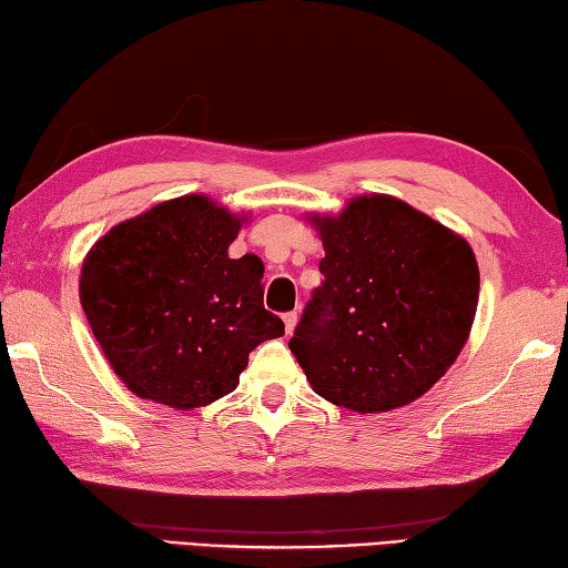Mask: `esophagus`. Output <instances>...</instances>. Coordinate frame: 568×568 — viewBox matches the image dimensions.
Returning <instances> with one entry per match:
<instances>
[{
  "label": "esophagus",
  "instance_id": "obj_1",
  "mask_svg": "<svg viewBox=\"0 0 568 568\" xmlns=\"http://www.w3.org/2000/svg\"><path fill=\"white\" fill-rule=\"evenodd\" d=\"M296 322H300V314H296V312L284 314V329H286V334H292L296 329Z\"/></svg>",
  "mask_w": 568,
  "mask_h": 568
}]
</instances>
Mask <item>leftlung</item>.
I'll list each match as a JSON object with an SVG mask.
<instances>
[{
  "label": "left lung",
  "instance_id": "obj_1",
  "mask_svg": "<svg viewBox=\"0 0 568 568\" xmlns=\"http://www.w3.org/2000/svg\"><path fill=\"white\" fill-rule=\"evenodd\" d=\"M322 236L324 284L290 349L326 402L356 414L412 404L469 339L479 264L469 242L389 194L310 214Z\"/></svg>",
  "mask_w": 568,
  "mask_h": 568
}]
</instances>
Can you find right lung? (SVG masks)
<instances>
[{"label":"right lung","mask_w":568,"mask_h":568,"mask_svg":"<svg viewBox=\"0 0 568 568\" xmlns=\"http://www.w3.org/2000/svg\"><path fill=\"white\" fill-rule=\"evenodd\" d=\"M248 214L169 199L89 248L79 302L109 366L139 399L189 412L236 389L248 352L284 336L264 310V264L229 258Z\"/></svg>","instance_id":"right-lung-1"}]
</instances>
